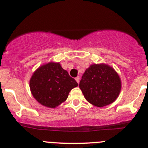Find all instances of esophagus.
Wrapping results in <instances>:
<instances>
[{"label":"esophagus","mask_w":148,"mask_h":148,"mask_svg":"<svg viewBox=\"0 0 148 148\" xmlns=\"http://www.w3.org/2000/svg\"><path fill=\"white\" fill-rule=\"evenodd\" d=\"M75 80L76 81V82L78 83V84H79V81H80V77L79 76H77V77L75 78Z\"/></svg>","instance_id":"obj_1"}]
</instances>
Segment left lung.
<instances>
[{
    "mask_svg": "<svg viewBox=\"0 0 148 148\" xmlns=\"http://www.w3.org/2000/svg\"><path fill=\"white\" fill-rule=\"evenodd\" d=\"M79 88L88 102L103 107L118 98L121 81L113 67L106 64H93L86 69L80 81Z\"/></svg>",
    "mask_w": 148,
    "mask_h": 148,
    "instance_id": "1",
    "label": "left lung"
}]
</instances>
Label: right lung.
<instances>
[{
	"label": "right lung",
	"mask_w": 148,
	"mask_h": 148,
	"mask_svg": "<svg viewBox=\"0 0 148 148\" xmlns=\"http://www.w3.org/2000/svg\"><path fill=\"white\" fill-rule=\"evenodd\" d=\"M77 86V82L59 62H50L42 65L30 80L34 98L43 106L53 108L64 102L71 90Z\"/></svg>",
	"instance_id": "add662e5"
}]
</instances>
